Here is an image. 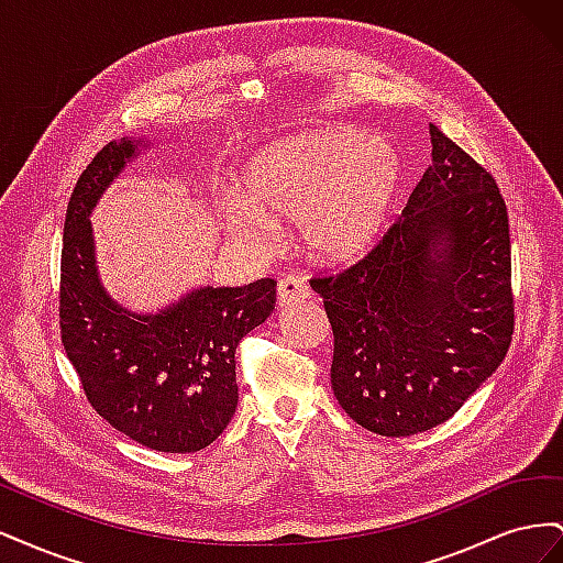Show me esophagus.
Masks as SVG:
<instances>
[{
	"mask_svg": "<svg viewBox=\"0 0 563 563\" xmlns=\"http://www.w3.org/2000/svg\"><path fill=\"white\" fill-rule=\"evenodd\" d=\"M305 298H310V288L305 284L300 277H284L277 286V302L282 308L286 305H296Z\"/></svg>",
	"mask_w": 563,
	"mask_h": 563,
	"instance_id": "34e87169",
	"label": "esophagus"
}]
</instances>
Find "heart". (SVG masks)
I'll return each instance as SVG.
<instances>
[{"instance_id":"heart-1","label":"heart","mask_w":563,"mask_h":563,"mask_svg":"<svg viewBox=\"0 0 563 563\" xmlns=\"http://www.w3.org/2000/svg\"><path fill=\"white\" fill-rule=\"evenodd\" d=\"M401 185L387 141L352 126L291 135L249 159L244 195H232L223 223L255 249L275 242L269 218L296 220L302 246L321 263H350L376 246Z\"/></svg>"}]
</instances>
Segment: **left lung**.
I'll return each mask as SVG.
<instances>
[{"mask_svg":"<svg viewBox=\"0 0 563 563\" xmlns=\"http://www.w3.org/2000/svg\"><path fill=\"white\" fill-rule=\"evenodd\" d=\"M432 164L383 242L312 279L333 329L331 387L383 437L446 422L512 343L507 207L496 180L434 124Z\"/></svg>","mask_w":563,"mask_h":563,"instance_id":"left-lung-1","label":"left lung"}]
</instances>
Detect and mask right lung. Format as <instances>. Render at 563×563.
Wrapping results in <instances>:
<instances>
[{
	"instance_id": "obj_1",
	"label": "right lung",
	"mask_w": 563,
	"mask_h": 563,
	"mask_svg": "<svg viewBox=\"0 0 563 563\" xmlns=\"http://www.w3.org/2000/svg\"><path fill=\"white\" fill-rule=\"evenodd\" d=\"M147 141H112L79 176L65 213L60 338L98 416L139 444L195 453L234 416V352L272 314L277 282L199 286L157 312H133L98 277L91 211Z\"/></svg>"
}]
</instances>
